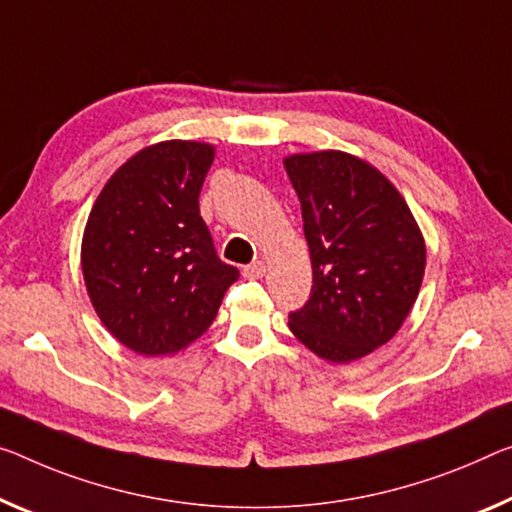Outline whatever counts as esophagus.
Instances as JSON below:
<instances>
[{
  "label": "esophagus",
  "instance_id": "1",
  "mask_svg": "<svg viewBox=\"0 0 512 512\" xmlns=\"http://www.w3.org/2000/svg\"><path fill=\"white\" fill-rule=\"evenodd\" d=\"M265 274V263L263 261H256L247 267H242V277L245 279H261Z\"/></svg>",
  "mask_w": 512,
  "mask_h": 512
}]
</instances>
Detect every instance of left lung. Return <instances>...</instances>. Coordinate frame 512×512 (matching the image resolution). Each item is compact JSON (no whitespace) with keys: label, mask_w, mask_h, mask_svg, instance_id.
Listing matches in <instances>:
<instances>
[{"label":"left lung","mask_w":512,"mask_h":512,"mask_svg":"<svg viewBox=\"0 0 512 512\" xmlns=\"http://www.w3.org/2000/svg\"><path fill=\"white\" fill-rule=\"evenodd\" d=\"M302 203L311 297L290 313L297 341L329 364L371 355L412 311L426 272V240L396 185L343 151L283 157Z\"/></svg>","instance_id":"1"}]
</instances>
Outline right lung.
<instances>
[{"mask_svg":"<svg viewBox=\"0 0 512 512\" xmlns=\"http://www.w3.org/2000/svg\"><path fill=\"white\" fill-rule=\"evenodd\" d=\"M212 160L215 146L206 141L141 148L107 180L86 219V293L107 332L137 355L192 345L238 279L217 258L199 212Z\"/></svg>","mask_w":512,"mask_h":512,"instance_id":"right-lung-1","label":"right lung"}]
</instances>
